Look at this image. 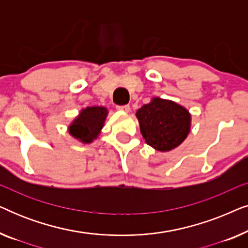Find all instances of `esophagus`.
<instances>
[{
	"instance_id": "obj_1",
	"label": "esophagus",
	"mask_w": 248,
	"mask_h": 248,
	"mask_svg": "<svg viewBox=\"0 0 248 248\" xmlns=\"http://www.w3.org/2000/svg\"><path fill=\"white\" fill-rule=\"evenodd\" d=\"M116 108L118 110H123V111L130 110V106H128V105H118V106H116Z\"/></svg>"
}]
</instances>
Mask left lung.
Listing matches in <instances>:
<instances>
[{
  "instance_id": "obj_1",
  "label": "left lung",
  "mask_w": 248,
  "mask_h": 248,
  "mask_svg": "<svg viewBox=\"0 0 248 248\" xmlns=\"http://www.w3.org/2000/svg\"><path fill=\"white\" fill-rule=\"evenodd\" d=\"M137 117L145 142L159 151L178 147L189 132L188 111L176 103L160 98L143 105L137 111Z\"/></svg>"
}]
</instances>
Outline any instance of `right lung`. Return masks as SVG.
Instances as JSON below:
<instances>
[{"label":"right lung","mask_w":248,"mask_h":248,"mask_svg":"<svg viewBox=\"0 0 248 248\" xmlns=\"http://www.w3.org/2000/svg\"><path fill=\"white\" fill-rule=\"evenodd\" d=\"M107 109L104 107H88L71 124L70 133L83 143H90L97 138L103 127Z\"/></svg>","instance_id":"add662e5"}]
</instances>
